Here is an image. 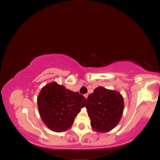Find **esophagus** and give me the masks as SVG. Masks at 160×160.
I'll list each match as a JSON object with an SVG mask.
<instances>
[{"instance_id":"obj_1","label":"esophagus","mask_w":160,"mask_h":160,"mask_svg":"<svg viewBox=\"0 0 160 160\" xmlns=\"http://www.w3.org/2000/svg\"><path fill=\"white\" fill-rule=\"evenodd\" d=\"M84 97H85V98L87 99V98H88V93H87V94H85V95H84Z\"/></svg>"}]
</instances>
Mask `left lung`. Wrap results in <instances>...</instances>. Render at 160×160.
<instances>
[{"label":"left lung","instance_id":"left-lung-1","mask_svg":"<svg viewBox=\"0 0 160 160\" xmlns=\"http://www.w3.org/2000/svg\"><path fill=\"white\" fill-rule=\"evenodd\" d=\"M86 108L93 130L99 133L108 132L118 124L122 118L123 98L118 91L99 87L88 96Z\"/></svg>","mask_w":160,"mask_h":160}]
</instances>
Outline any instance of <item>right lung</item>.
Returning a JSON list of instances; mask_svg holds the SVG:
<instances>
[{"label":"right lung","mask_w":160,"mask_h":160,"mask_svg":"<svg viewBox=\"0 0 160 160\" xmlns=\"http://www.w3.org/2000/svg\"><path fill=\"white\" fill-rule=\"evenodd\" d=\"M85 101L79 92L52 82L41 90L37 104L44 123L53 132H62L72 126L75 118L85 107Z\"/></svg>","instance_id":"right-lung-1"}]
</instances>
